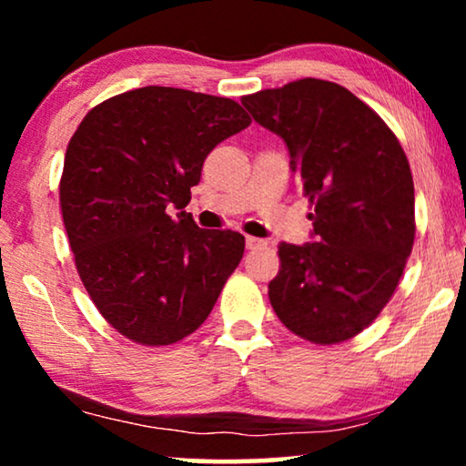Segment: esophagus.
Instances as JSON below:
<instances>
[{
  "instance_id": "obj_1",
  "label": "esophagus",
  "mask_w": 466,
  "mask_h": 466,
  "mask_svg": "<svg viewBox=\"0 0 466 466\" xmlns=\"http://www.w3.org/2000/svg\"><path fill=\"white\" fill-rule=\"evenodd\" d=\"M267 241L258 238H246V248L248 250H258V248H265Z\"/></svg>"
}]
</instances>
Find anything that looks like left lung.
I'll use <instances>...</instances> for the list:
<instances>
[{
	"label": "left lung",
	"instance_id": "left-lung-1",
	"mask_svg": "<svg viewBox=\"0 0 466 466\" xmlns=\"http://www.w3.org/2000/svg\"><path fill=\"white\" fill-rule=\"evenodd\" d=\"M289 146L316 241L279 244L269 301L292 333L330 346L386 308L416 238L413 180L399 139L348 88L303 78L241 97Z\"/></svg>",
	"mask_w": 466,
	"mask_h": 466
}]
</instances>
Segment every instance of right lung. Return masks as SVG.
I'll list each match as a JSON object with an SVG mask.
<instances>
[{
	"label": "right lung",
	"instance_id": "obj_1",
	"mask_svg": "<svg viewBox=\"0 0 466 466\" xmlns=\"http://www.w3.org/2000/svg\"><path fill=\"white\" fill-rule=\"evenodd\" d=\"M250 123L233 99L144 86L95 106L69 139V248L95 308L127 339L158 348L195 333L239 265L244 235L199 228L184 208L206 157Z\"/></svg>",
	"mask_w": 466,
	"mask_h": 466
}]
</instances>
